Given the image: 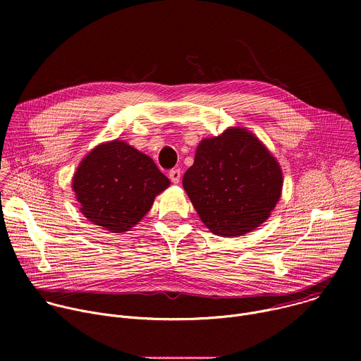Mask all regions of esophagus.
Instances as JSON below:
<instances>
[{
	"instance_id": "esophagus-1",
	"label": "esophagus",
	"mask_w": 361,
	"mask_h": 361,
	"mask_svg": "<svg viewBox=\"0 0 361 361\" xmlns=\"http://www.w3.org/2000/svg\"><path fill=\"white\" fill-rule=\"evenodd\" d=\"M169 177H170V180H171L174 184H178V183H180V178H181V171H180V169H173V170L169 173Z\"/></svg>"
}]
</instances>
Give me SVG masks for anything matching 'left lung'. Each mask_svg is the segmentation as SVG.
Wrapping results in <instances>:
<instances>
[{"label":"left lung","instance_id":"left-lung-1","mask_svg":"<svg viewBox=\"0 0 361 361\" xmlns=\"http://www.w3.org/2000/svg\"><path fill=\"white\" fill-rule=\"evenodd\" d=\"M183 187L205 227L238 237L270 217L281 197L283 173L259 138L230 127L198 144Z\"/></svg>","mask_w":361,"mask_h":361}]
</instances>
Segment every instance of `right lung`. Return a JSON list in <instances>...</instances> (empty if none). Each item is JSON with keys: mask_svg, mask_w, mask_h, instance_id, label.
<instances>
[{"mask_svg": "<svg viewBox=\"0 0 361 361\" xmlns=\"http://www.w3.org/2000/svg\"><path fill=\"white\" fill-rule=\"evenodd\" d=\"M169 185L156 163L123 140L92 148L73 177L80 212L110 233L133 228Z\"/></svg>", "mask_w": 361, "mask_h": 361, "instance_id": "right-lung-1", "label": "right lung"}]
</instances>
